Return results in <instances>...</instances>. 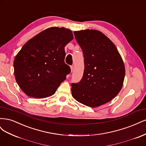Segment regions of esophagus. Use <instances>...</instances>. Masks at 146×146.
<instances>
[{"label": "esophagus", "mask_w": 146, "mask_h": 146, "mask_svg": "<svg viewBox=\"0 0 146 146\" xmlns=\"http://www.w3.org/2000/svg\"><path fill=\"white\" fill-rule=\"evenodd\" d=\"M73 69H74V66H70V70H71V72H72Z\"/></svg>", "instance_id": "obj_1"}]
</instances>
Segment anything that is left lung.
<instances>
[{
	"mask_svg": "<svg viewBox=\"0 0 146 146\" xmlns=\"http://www.w3.org/2000/svg\"><path fill=\"white\" fill-rule=\"evenodd\" d=\"M83 53V76L80 82L72 83V96L78 102L97 107L118 94L125 77V66L116 47L100 31L74 32Z\"/></svg>",
	"mask_w": 146,
	"mask_h": 146,
	"instance_id": "1",
	"label": "left lung"
}]
</instances>
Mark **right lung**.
Here are the masks:
<instances>
[{"label":"right lung","mask_w":146,"mask_h":146,"mask_svg":"<svg viewBox=\"0 0 146 146\" xmlns=\"http://www.w3.org/2000/svg\"><path fill=\"white\" fill-rule=\"evenodd\" d=\"M72 31L51 27L30 39L14 60L16 80L25 94L41 99L55 94L70 72L64 63V47L73 39Z\"/></svg>","instance_id":"1"}]
</instances>
